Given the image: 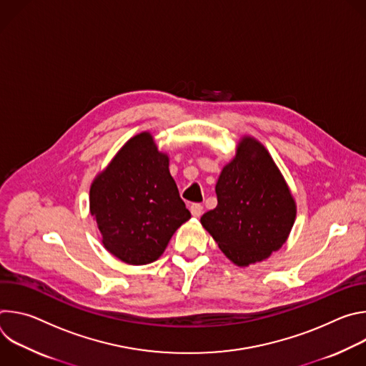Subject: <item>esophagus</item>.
I'll use <instances>...</instances> for the list:
<instances>
[{
	"mask_svg": "<svg viewBox=\"0 0 366 366\" xmlns=\"http://www.w3.org/2000/svg\"><path fill=\"white\" fill-rule=\"evenodd\" d=\"M189 210H191V214H192L194 217H199V216L202 214V205L198 204V202H194V204H191Z\"/></svg>",
	"mask_w": 366,
	"mask_h": 366,
	"instance_id": "34e87169",
	"label": "esophagus"
}]
</instances>
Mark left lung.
Here are the masks:
<instances>
[{"instance_id": "1", "label": "left lung", "mask_w": 366, "mask_h": 366, "mask_svg": "<svg viewBox=\"0 0 366 366\" xmlns=\"http://www.w3.org/2000/svg\"><path fill=\"white\" fill-rule=\"evenodd\" d=\"M217 207L201 217L237 267L271 256L287 240L297 214L291 191L262 143L244 136L216 184Z\"/></svg>"}]
</instances>
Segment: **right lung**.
<instances>
[{
    "instance_id": "add662e5",
    "label": "right lung",
    "mask_w": 366,
    "mask_h": 366,
    "mask_svg": "<svg viewBox=\"0 0 366 366\" xmlns=\"http://www.w3.org/2000/svg\"><path fill=\"white\" fill-rule=\"evenodd\" d=\"M89 212L104 247L129 265L158 259L191 217L169 174L168 154L147 132L132 137L95 177Z\"/></svg>"
}]
</instances>
